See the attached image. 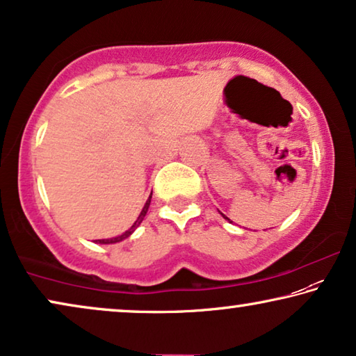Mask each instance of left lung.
Segmentation results:
<instances>
[{
  "mask_svg": "<svg viewBox=\"0 0 356 356\" xmlns=\"http://www.w3.org/2000/svg\"><path fill=\"white\" fill-rule=\"evenodd\" d=\"M221 214H222V213H221ZM222 218H224V219H227V221H230V219H229V218H226V216H224V214H222Z\"/></svg>",
  "mask_w": 356,
  "mask_h": 356,
  "instance_id": "8db88e82",
  "label": "left lung"
}]
</instances>
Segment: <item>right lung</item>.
Wrapping results in <instances>:
<instances>
[{
  "label": "right lung",
  "mask_w": 356,
  "mask_h": 356,
  "mask_svg": "<svg viewBox=\"0 0 356 356\" xmlns=\"http://www.w3.org/2000/svg\"><path fill=\"white\" fill-rule=\"evenodd\" d=\"M149 202H152V195H149V198L147 200V203H145V207H143V209H142V213H140V216L137 218V221H135V222L132 224V227H130L129 230H126V232H124L122 235H118V237H113V238H102V240H95V242H97V243H118V242H122L124 238H127L129 235L132 234L134 230L140 226V222L143 221L145 214H147V211H148Z\"/></svg>",
  "instance_id": "obj_1"
}]
</instances>
